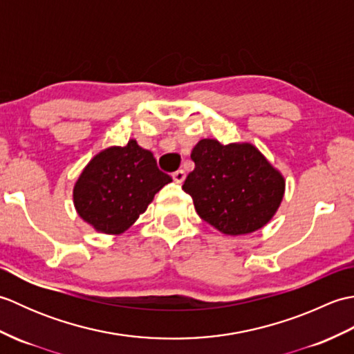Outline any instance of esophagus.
Masks as SVG:
<instances>
[{"mask_svg": "<svg viewBox=\"0 0 354 354\" xmlns=\"http://www.w3.org/2000/svg\"><path fill=\"white\" fill-rule=\"evenodd\" d=\"M171 176H173V181H175L176 184H183L184 179H185V171L184 170H176Z\"/></svg>", "mask_w": 354, "mask_h": 354, "instance_id": "34e87169", "label": "esophagus"}]
</instances>
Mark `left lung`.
<instances>
[{"instance_id": "8db88e82", "label": "left lung", "mask_w": 354, "mask_h": 354, "mask_svg": "<svg viewBox=\"0 0 354 354\" xmlns=\"http://www.w3.org/2000/svg\"><path fill=\"white\" fill-rule=\"evenodd\" d=\"M192 160L194 170L183 190L201 219L228 236L250 234L272 219L284 194V178L257 147L205 138L193 147Z\"/></svg>"}]
</instances>
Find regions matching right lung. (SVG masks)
<instances>
[{
  "instance_id": "right-lung-1",
  "label": "right lung",
  "mask_w": 354,
  "mask_h": 354,
  "mask_svg": "<svg viewBox=\"0 0 354 354\" xmlns=\"http://www.w3.org/2000/svg\"><path fill=\"white\" fill-rule=\"evenodd\" d=\"M170 181L153 153L129 140L124 147L104 149L88 162L74 185V207L97 231L122 234Z\"/></svg>"
}]
</instances>
